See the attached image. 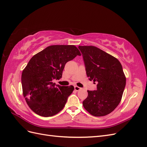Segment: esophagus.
Returning <instances> with one entry per match:
<instances>
[{"label": "esophagus", "instance_id": "34e87169", "mask_svg": "<svg viewBox=\"0 0 147 147\" xmlns=\"http://www.w3.org/2000/svg\"><path fill=\"white\" fill-rule=\"evenodd\" d=\"M74 89H75V91H80L81 90V88H80V87H78V86H75V87H74Z\"/></svg>", "mask_w": 147, "mask_h": 147}]
</instances>
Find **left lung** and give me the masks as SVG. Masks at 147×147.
<instances>
[{"label":"left lung","mask_w":147,"mask_h":147,"mask_svg":"<svg viewBox=\"0 0 147 147\" xmlns=\"http://www.w3.org/2000/svg\"><path fill=\"white\" fill-rule=\"evenodd\" d=\"M78 48L89 80L97 83L96 90L88 91L83 105L93 116H105L113 112L121 101L126 86L122 65L117 58L96 47Z\"/></svg>","instance_id":"8db88e82"}]
</instances>
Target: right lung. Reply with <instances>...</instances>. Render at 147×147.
Returning a JSON list of instances; mask_svg holds the SVG:
<instances>
[{"mask_svg": "<svg viewBox=\"0 0 147 147\" xmlns=\"http://www.w3.org/2000/svg\"><path fill=\"white\" fill-rule=\"evenodd\" d=\"M80 55L74 45H51L30 59L22 73L21 83L25 100L34 112L49 117L64 108L74 87L60 86L53 80H59L65 64Z\"/></svg>", "mask_w": 147, "mask_h": 147, "instance_id": "right-lung-1", "label": "right lung"}]
</instances>
